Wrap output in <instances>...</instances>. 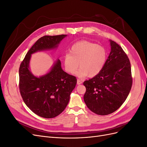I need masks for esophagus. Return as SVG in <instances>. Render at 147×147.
Wrapping results in <instances>:
<instances>
[{
	"label": "esophagus",
	"mask_w": 147,
	"mask_h": 147,
	"mask_svg": "<svg viewBox=\"0 0 147 147\" xmlns=\"http://www.w3.org/2000/svg\"><path fill=\"white\" fill-rule=\"evenodd\" d=\"M82 83V82L80 80H79V79H78L77 80V84H81Z\"/></svg>",
	"instance_id": "esophagus-1"
}]
</instances>
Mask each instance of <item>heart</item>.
I'll return each instance as SVG.
<instances>
[{
    "mask_svg": "<svg viewBox=\"0 0 147 147\" xmlns=\"http://www.w3.org/2000/svg\"><path fill=\"white\" fill-rule=\"evenodd\" d=\"M107 59V51L103 46L86 40L75 43L71 47L70 53L63 56L64 69L70 74L79 78L93 77L101 72Z\"/></svg>",
    "mask_w": 147,
    "mask_h": 147,
    "instance_id": "1",
    "label": "heart"
}]
</instances>
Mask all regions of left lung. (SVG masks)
Instances as JSON below:
<instances>
[{"instance_id":"8db88e82","label":"left lung","mask_w":147,"mask_h":147,"mask_svg":"<svg viewBox=\"0 0 147 147\" xmlns=\"http://www.w3.org/2000/svg\"><path fill=\"white\" fill-rule=\"evenodd\" d=\"M111 51L104 68L84 82L83 99L88 108L99 115L112 113L126 100L132 84L130 61L122 48L109 40Z\"/></svg>"}]
</instances>
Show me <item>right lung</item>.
Segmentation results:
<instances>
[{
	"label": "right lung",
	"mask_w": 147,
	"mask_h": 147,
	"mask_svg": "<svg viewBox=\"0 0 147 147\" xmlns=\"http://www.w3.org/2000/svg\"><path fill=\"white\" fill-rule=\"evenodd\" d=\"M67 35H45L30 48L19 69L20 91L24 103L36 115L45 118L57 117L67 105L76 77L65 72L57 59L45 75L37 77L30 70L31 56L35 53L55 50Z\"/></svg>",
	"instance_id": "add662e5"
}]
</instances>
